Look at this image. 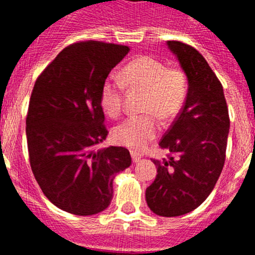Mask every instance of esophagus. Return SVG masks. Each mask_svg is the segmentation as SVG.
<instances>
[{"mask_svg": "<svg viewBox=\"0 0 255 255\" xmlns=\"http://www.w3.org/2000/svg\"><path fill=\"white\" fill-rule=\"evenodd\" d=\"M130 155H132L133 163H137V161H139L140 158H142V154L137 153V151H132V153H130Z\"/></svg>", "mask_w": 255, "mask_h": 255, "instance_id": "obj_1", "label": "esophagus"}]
</instances>
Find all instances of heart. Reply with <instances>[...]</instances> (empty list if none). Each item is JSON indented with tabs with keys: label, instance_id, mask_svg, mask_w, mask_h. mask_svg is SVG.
Instances as JSON below:
<instances>
[{
	"label": "heart",
	"instance_id": "obj_1",
	"mask_svg": "<svg viewBox=\"0 0 255 255\" xmlns=\"http://www.w3.org/2000/svg\"><path fill=\"white\" fill-rule=\"evenodd\" d=\"M126 87L145 94L142 111L146 115L126 118L115 127L113 138L130 149H143L159 132L155 116L171 121L182 109L187 95V79L184 71L168 68L154 56L133 59L122 69L121 79L109 78L102 84L100 101L111 117L122 111Z\"/></svg>",
	"mask_w": 255,
	"mask_h": 255
}]
</instances>
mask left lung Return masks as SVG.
Instances as JSON below:
<instances>
[{
	"mask_svg": "<svg viewBox=\"0 0 255 255\" xmlns=\"http://www.w3.org/2000/svg\"><path fill=\"white\" fill-rule=\"evenodd\" d=\"M189 81L186 100L159 142L168 158L153 159L155 180L145 200L155 215L176 217L197 208L215 187L226 160L230 116L223 87L194 47L168 40Z\"/></svg>",
	"mask_w": 255,
	"mask_h": 255,
	"instance_id": "8db88e82",
	"label": "left lung"
}]
</instances>
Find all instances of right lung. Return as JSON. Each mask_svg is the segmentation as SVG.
I'll return each mask as SVG.
<instances>
[{"label":"right lung","mask_w":255,"mask_h":255,"mask_svg":"<svg viewBox=\"0 0 255 255\" xmlns=\"http://www.w3.org/2000/svg\"><path fill=\"white\" fill-rule=\"evenodd\" d=\"M127 45L85 40L64 48L37 78L25 134L30 168L43 194L60 210L91 216L109 207L113 179L130 165L123 146L106 139L100 95Z\"/></svg>","instance_id":"right-lung-1"}]
</instances>
